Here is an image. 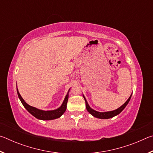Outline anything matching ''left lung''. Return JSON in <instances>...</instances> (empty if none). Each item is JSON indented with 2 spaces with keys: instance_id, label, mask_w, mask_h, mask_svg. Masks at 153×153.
<instances>
[{
  "instance_id": "obj_1",
  "label": "left lung",
  "mask_w": 153,
  "mask_h": 153,
  "mask_svg": "<svg viewBox=\"0 0 153 153\" xmlns=\"http://www.w3.org/2000/svg\"><path fill=\"white\" fill-rule=\"evenodd\" d=\"M83 97H84L85 102H86V109L90 114H91V115H92L95 117L99 118V119H109V118H111V117H113L114 116L117 115L118 114H120L121 112V111H122L124 109V108H125V107H126V105L128 104L129 101L130 100L131 94L130 97H129L128 99L127 100V101L125 103H124V104L122 106H121L120 108H117L116 110H114V111H107V112H104V113L98 112V111H94V109H92V108H90V106L88 105V103L87 101H86V98L84 97V95H83Z\"/></svg>"
}]
</instances>
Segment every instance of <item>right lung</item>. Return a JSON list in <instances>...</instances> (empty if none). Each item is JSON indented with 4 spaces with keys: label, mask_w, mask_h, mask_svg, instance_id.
Returning <instances> with one entry per match:
<instances>
[{
    "label": "right lung",
    "mask_w": 153,
    "mask_h": 153,
    "mask_svg": "<svg viewBox=\"0 0 153 153\" xmlns=\"http://www.w3.org/2000/svg\"><path fill=\"white\" fill-rule=\"evenodd\" d=\"M17 92L18 97H19V98L20 99L23 105L24 106V107L26 108L28 112L30 113L33 116H34L35 117L38 119V120H55V119H57L59 117H60L61 116L65 113V111H66L67 103L69 98V94H68L69 92L66 95L64 101L61 107L58 108L57 109L53 110V111H42V110L38 109L37 108L32 107V106H30L24 101V99H23L22 96L20 95L19 91H18V89H17Z\"/></svg>",
    "instance_id": "add662e5"
}]
</instances>
